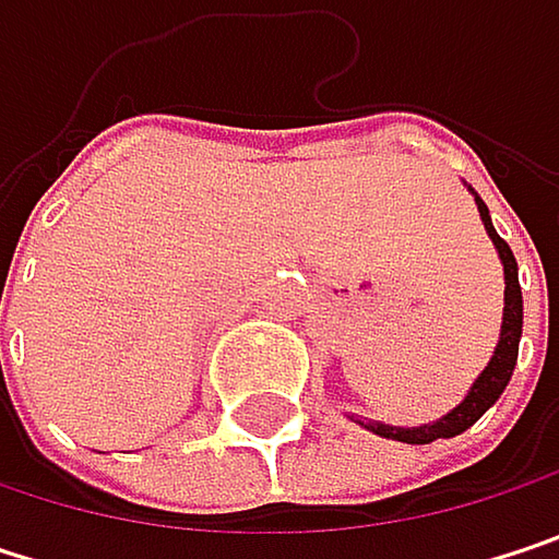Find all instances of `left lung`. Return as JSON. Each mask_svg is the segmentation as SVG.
Segmentation results:
<instances>
[{
  "label": "left lung",
  "instance_id": "obj_1",
  "mask_svg": "<svg viewBox=\"0 0 559 559\" xmlns=\"http://www.w3.org/2000/svg\"><path fill=\"white\" fill-rule=\"evenodd\" d=\"M476 206H479V216H483V226H486L492 246L499 249V259H502L504 269V313L496 356L489 359V366L483 369V376L473 382L469 394H466L450 414H443V417L433 420V424H420V427H391V424H382V420H359L366 430H372V433H379V437L401 440V443H433V440H440V437H456V433L469 430V427L499 401V394L504 391V385L511 382V372H514V362H518L521 323H524V304H521V284H518V262H514L508 242L496 233L492 216H489V206L483 203V197H476Z\"/></svg>",
  "mask_w": 559,
  "mask_h": 559
}]
</instances>
